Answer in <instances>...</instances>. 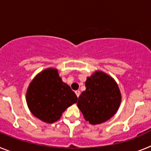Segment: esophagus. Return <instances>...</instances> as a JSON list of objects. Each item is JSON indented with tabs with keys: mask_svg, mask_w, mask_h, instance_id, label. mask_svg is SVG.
<instances>
[{
	"mask_svg": "<svg viewBox=\"0 0 151 151\" xmlns=\"http://www.w3.org/2000/svg\"><path fill=\"white\" fill-rule=\"evenodd\" d=\"M76 96L77 97H79V95H80V91L79 90H77V91H76Z\"/></svg>",
	"mask_w": 151,
	"mask_h": 151,
	"instance_id": "esophagus-1",
	"label": "esophagus"
}]
</instances>
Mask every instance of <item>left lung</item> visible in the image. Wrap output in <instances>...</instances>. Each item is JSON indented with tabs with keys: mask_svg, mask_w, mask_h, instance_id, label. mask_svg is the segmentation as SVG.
Returning a JSON list of instances; mask_svg holds the SVG:
<instances>
[{
	"mask_svg": "<svg viewBox=\"0 0 151 151\" xmlns=\"http://www.w3.org/2000/svg\"><path fill=\"white\" fill-rule=\"evenodd\" d=\"M85 87L77 103L85 120L91 125H98L115 115L122 95L113 78L102 71H96L88 77Z\"/></svg>",
	"mask_w": 151,
	"mask_h": 151,
	"instance_id": "obj_1",
	"label": "left lung"
}]
</instances>
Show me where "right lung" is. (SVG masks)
Segmentation results:
<instances>
[{"label": "right lung", "mask_w": 151, "mask_h": 151, "mask_svg": "<svg viewBox=\"0 0 151 151\" xmlns=\"http://www.w3.org/2000/svg\"><path fill=\"white\" fill-rule=\"evenodd\" d=\"M77 100L76 94L63 82L54 68H47L38 73L26 91V103L30 112L47 123L59 120L63 113Z\"/></svg>", "instance_id": "right-lung-1"}]
</instances>
